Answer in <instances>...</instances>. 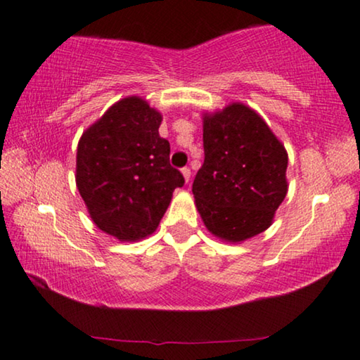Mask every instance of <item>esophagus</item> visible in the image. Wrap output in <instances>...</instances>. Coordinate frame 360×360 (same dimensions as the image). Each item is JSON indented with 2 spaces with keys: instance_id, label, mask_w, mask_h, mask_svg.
Segmentation results:
<instances>
[{
  "instance_id": "esophagus-1",
  "label": "esophagus",
  "mask_w": 360,
  "mask_h": 360,
  "mask_svg": "<svg viewBox=\"0 0 360 360\" xmlns=\"http://www.w3.org/2000/svg\"><path fill=\"white\" fill-rule=\"evenodd\" d=\"M181 172H183L186 183H189V179H191V169H189V167H183V169H181Z\"/></svg>"
}]
</instances>
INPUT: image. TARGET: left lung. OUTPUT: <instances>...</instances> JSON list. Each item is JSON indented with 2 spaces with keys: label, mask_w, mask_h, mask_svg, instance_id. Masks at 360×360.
<instances>
[{
  "label": "left lung",
  "mask_w": 360,
  "mask_h": 360,
  "mask_svg": "<svg viewBox=\"0 0 360 360\" xmlns=\"http://www.w3.org/2000/svg\"><path fill=\"white\" fill-rule=\"evenodd\" d=\"M204 165L193 183L207 231L240 243L272 224L288 194V153L251 108L229 104L204 116Z\"/></svg>",
  "instance_id": "obj_1"
}]
</instances>
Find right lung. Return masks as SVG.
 <instances>
[{
  "label": "right lung",
  "instance_id": "1",
  "mask_svg": "<svg viewBox=\"0 0 360 360\" xmlns=\"http://www.w3.org/2000/svg\"><path fill=\"white\" fill-rule=\"evenodd\" d=\"M162 116L138 96L121 99L81 136L76 186L99 229L120 240L153 234L184 177L169 165Z\"/></svg>",
  "mask_w": 360,
  "mask_h": 360
}]
</instances>
